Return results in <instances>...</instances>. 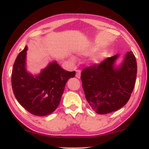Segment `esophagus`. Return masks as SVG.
<instances>
[{"instance_id": "34e87169", "label": "esophagus", "mask_w": 149, "mask_h": 149, "mask_svg": "<svg viewBox=\"0 0 149 149\" xmlns=\"http://www.w3.org/2000/svg\"><path fill=\"white\" fill-rule=\"evenodd\" d=\"M76 72H76V77H77V78H78V79H80V77H81V70H77Z\"/></svg>"}]
</instances>
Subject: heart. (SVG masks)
Wrapping results in <instances>:
<instances>
[{"instance_id": "1", "label": "heart", "mask_w": 149, "mask_h": 149, "mask_svg": "<svg viewBox=\"0 0 149 149\" xmlns=\"http://www.w3.org/2000/svg\"><path fill=\"white\" fill-rule=\"evenodd\" d=\"M97 45H93L90 47L87 48V49L83 52V55H85V56H88V55H90L93 54V52H95V51L97 50ZM107 56V52L106 51H101L97 54L91 57L90 59V62L92 63L93 64H98L102 62V61L106 58V57Z\"/></svg>"}]
</instances>
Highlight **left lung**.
I'll return each mask as SVG.
<instances>
[{
    "mask_svg": "<svg viewBox=\"0 0 149 149\" xmlns=\"http://www.w3.org/2000/svg\"><path fill=\"white\" fill-rule=\"evenodd\" d=\"M119 55L108 58L100 64L87 67L81 79L85 97L97 114H108L125 106L133 91L137 74V63L132 52L116 66Z\"/></svg>",
    "mask_w": 149,
    "mask_h": 149,
    "instance_id": "obj_1",
    "label": "left lung"
}]
</instances>
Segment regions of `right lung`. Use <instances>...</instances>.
I'll return each instance as SVG.
<instances>
[{
    "label": "right lung",
    "instance_id": "1",
    "mask_svg": "<svg viewBox=\"0 0 149 149\" xmlns=\"http://www.w3.org/2000/svg\"><path fill=\"white\" fill-rule=\"evenodd\" d=\"M27 49L26 46L14 62L11 76L13 93L20 105L32 115H48L60 104L66 83L75 76V71L65 70L54 61L34 76L26 70Z\"/></svg>",
    "mask_w": 149,
    "mask_h": 149
}]
</instances>
